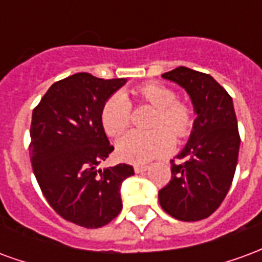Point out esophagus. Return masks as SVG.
<instances>
[{
    "instance_id": "34e87169",
    "label": "esophagus",
    "mask_w": 262,
    "mask_h": 262,
    "mask_svg": "<svg viewBox=\"0 0 262 262\" xmlns=\"http://www.w3.org/2000/svg\"><path fill=\"white\" fill-rule=\"evenodd\" d=\"M148 170V165L144 164H136L135 165V172L136 174H140V172H144V171Z\"/></svg>"
}]
</instances>
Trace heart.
Masks as SVG:
<instances>
[{
	"label": "heart",
	"instance_id": "obj_1",
	"mask_svg": "<svg viewBox=\"0 0 262 262\" xmlns=\"http://www.w3.org/2000/svg\"><path fill=\"white\" fill-rule=\"evenodd\" d=\"M135 97L156 108L150 127L153 130H132L116 143L119 159L129 163H146L168 153L172 147V136L184 139L192 129V111L171 88L160 84H146L135 90ZM132 103L125 94L118 92L109 97L101 111V123L109 136H119L130 123Z\"/></svg>",
	"mask_w": 262,
	"mask_h": 262
}]
</instances>
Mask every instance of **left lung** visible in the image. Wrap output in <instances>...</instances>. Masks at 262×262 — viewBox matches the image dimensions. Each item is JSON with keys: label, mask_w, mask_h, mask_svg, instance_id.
<instances>
[{"label": "left lung", "mask_w": 262, "mask_h": 262, "mask_svg": "<svg viewBox=\"0 0 262 262\" xmlns=\"http://www.w3.org/2000/svg\"><path fill=\"white\" fill-rule=\"evenodd\" d=\"M191 98L196 119L187 146L171 160V180L159 191L165 212L182 222L209 217L230 189L236 172L240 135L233 99L212 75L177 67L161 75Z\"/></svg>", "instance_id": "8db88e82"}]
</instances>
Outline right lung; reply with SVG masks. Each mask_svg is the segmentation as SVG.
<instances>
[{
  "label": "right lung",
  "instance_id": "1",
  "mask_svg": "<svg viewBox=\"0 0 262 262\" xmlns=\"http://www.w3.org/2000/svg\"><path fill=\"white\" fill-rule=\"evenodd\" d=\"M126 78L77 73L54 82L33 109L31 163L49 205L86 229L108 225L122 210L120 185L132 165L99 168L114 151L101 123L105 101Z\"/></svg>",
  "mask_w": 262,
  "mask_h": 262
}]
</instances>
